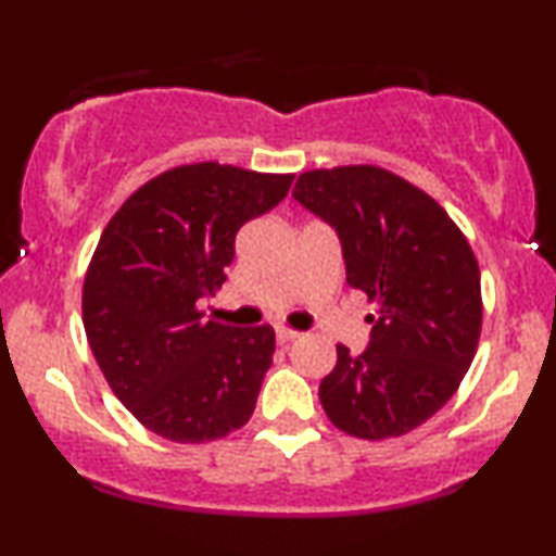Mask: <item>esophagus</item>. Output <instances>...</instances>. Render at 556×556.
Returning <instances> with one entry per match:
<instances>
[{"mask_svg":"<svg viewBox=\"0 0 556 556\" xmlns=\"http://www.w3.org/2000/svg\"><path fill=\"white\" fill-rule=\"evenodd\" d=\"M277 344H290V342H295V339L300 337L298 331H292V329H287V326H277Z\"/></svg>","mask_w":556,"mask_h":556,"instance_id":"1","label":"esophagus"}]
</instances>
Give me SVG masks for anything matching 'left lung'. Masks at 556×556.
Masks as SVG:
<instances>
[{
	"label": "left lung",
	"mask_w": 556,
	"mask_h": 556,
	"mask_svg": "<svg viewBox=\"0 0 556 556\" xmlns=\"http://www.w3.org/2000/svg\"><path fill=\"white\" fill-rule=\"evenodd\" d=\"M292 197L337 230L346 282L376 303L363 354L337 346L326 417L354 438L425 425L469 370L481 331L479 264L447 212L376 165L307 170Z\"/></svg>",
	"instance_id": "8db88e82"
}]
</instances>
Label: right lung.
I'll list each match as a JSON object with an SVG mask.
<instances>
[{
	"label": "right lung",
	"mask_w": 556,
	"mask_h": 556,
	"mask_svg": "<svg viewBox=\"0 0 556 556\" xmlns=\"http://www.w3.org/2000/svg\"><path fill=\"white\" fill-rule=\"evenodd\" d=\"M295 176L197 163L147 180L111 217L83 287L87 344L111 391L173 443L225 438L251 419L271 367V326L204 320L249 219Z\"/></svg>",
	"instance_id": "1"
}]
</instances>
